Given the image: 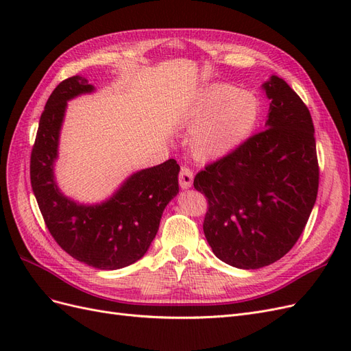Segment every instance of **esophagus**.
Wrapping results in <instances>:
<instances>
[{"instance_id":"34e87169","label":"esophagus","mask_w":351,"mask_h":351,"mask_svg":"<svg viewBox=\"0 0 351 351\" xmlns=\"http://www.w3.org/2000/svg\"><path fill=\"white\" fill-rule=\"evenodd\" d=\"M178 183H180V187H182V189L192 187V184H193L192 169L187 168V167H182V169H180V174H178Z\"/></svg>"}]
</instances>
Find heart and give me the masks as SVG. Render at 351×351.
I'll use <instances>...</instances> for the list:
<instances>
[{
	"instance_id": "obj_1",
	"label": "heart",
	"mask_w": 351,
	"mask_h": 351,
	"mask_svg": "<svg viewBox=\"0 0 351 351\" xmlns=\"http://www.w3.org/2000/svg\"><path fill=\"white\" fill-rule=\"evenodd\" d=\"M261 102L252 93L231 84L208 88L189 115L195 125L190 137V151L202 161H212L236 149L256 129Z\"/></svg>"
}]
</instances>
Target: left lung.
<instances>
[{
	"instance_id": "obj_1",
	"label": "left lung",
	"mask_w": 351,
	"mask_h": 351,
	"mask_svg": "<svg viewBox=\"0 0 351 351\" xmlns=\"http://www.w3.org/2000/svg\"><path fill=\"white\" fill-rule=\"evenodd\" d=\"M265 130L196 174L208 200L205 237L215 256L240 269L281 259L299 240L317 196L315 127L309 110L278 76L262 84Z\"/></svg>"
}]
</instances>
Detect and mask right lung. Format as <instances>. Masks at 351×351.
Returning a JSON list of instances; mask_svg holds the SVG:
<instances>
[{
	"label": "right lung",
	"instance_id": "add662e5",
	"mask_svg": "<svg viewBox=\"0 0 351 351\" xmlns=\"http://www.w3.org/2000/svg\"><path fill=\"white\" fill-rule=\"evenodd\" d=\"M95 88L82 76L62 80L40 115L30 155V183L51 236L70 256L97 269L139 261L155 239L162 212L178 193L176 159L130 176L102 204L82 205L60 192L54 177L67 101Z\"/></svg>",
	"mask_w": 351,
	"mask_h": 351
}]
</instances>
